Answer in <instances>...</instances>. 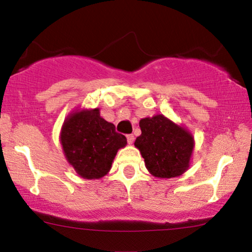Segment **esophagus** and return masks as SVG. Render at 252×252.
<instances>
[{
  "instance_id": "1",
  "label": "esophagus",
  "mask_w": 252,
  "mask_h": 252,
  "mask_svg": "<svg viewBox=\"0 0 252 252\" xmlns=\"http://www.w3.org/2000/svg\"><path fill=\"white\" fill-rule=\"evenodd\" d=\"M126 140H128V144H131L133 143V140H135V137H133V135H126Z\"/></svg>"
}]
</instances>
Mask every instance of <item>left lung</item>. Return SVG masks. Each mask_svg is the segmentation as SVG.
I'll use <instances>...</instances> for the list:
<instances>
[{
    "label": "left lung",
    "mask_w": 252,
    "mask_h": 252,
    "mask_svg": "<svg viewBox=\"0 0 252 252\" xmlns=\"http://www.w3.org/2000/svg\"><path fill=\"white\" fill-rule=\"evenodd\" d=\"M139 126L142 135L136 138L135 146L153 176L170 179L189 168L194 140L187 129L163 115L142 119Z\"/></svg>",
    "instance_id": "left-lung-1"
}]
</instances>
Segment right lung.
I'll return each mask as SVG.
<instances>
[{
    "label": "right lung",
    "instance_id": "right-lung-1",
    "mask_svg": "<svg viewBox=\"0 0 252 252\" xmlns=\"http://www.w3.org/2000/svg\"><path fill=\"white\" fill-rule=\"evenodd\" d=\"M60 139L68 162L87 180L101 179L108 174L117 151L126 145V137L100 116L99 108L70 114L63 123Z\"/></svg>",
    "mask_w": 252,
    "mask_h": 252
}]
</instances>
